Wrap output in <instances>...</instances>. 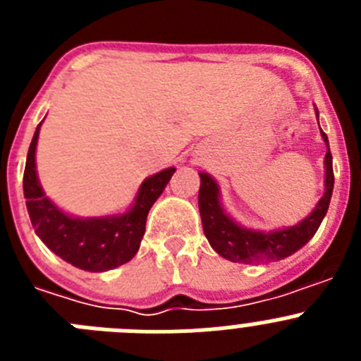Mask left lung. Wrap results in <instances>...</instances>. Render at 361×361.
Listing matches in <instances>:
<instances>
[{
	"label": "left lung",
	"instance_id": "obj_1",
	"mask_svg": "<svg viewBox=\"0 0 361 361\" xmlns=\"http://www.w3.org/2000/svg\"><path fill=\"white\" fill-rule=\"evenodd\" d=\"M327 153H325V193L314 212L304 219L300 224L291 228L279 229V231L262 233L253 229L240 228L233 222L219 202V186L208 173H200L199 190V209L202 219L204 235L209 240L213 250L220 257L228 258L238 264H266L275 262L298 251L302 245L307 244L317 229L320 228L325 213L329 209L331 195H333L334 173H333V155L329 149L327 135L322 132Z\"/></svg>",
	"mask_w": 361,
	"mask_h": 361
}]
</instances>
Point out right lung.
<instances>
[{
    "mask_svg": "<svg viewBox=\"0 0 361 361\" xmlns=\"http://www.w3.org/2000/svg\"><path fill=\"white\" fill-rule=\"evenodd\" d=\"M37 124L28 148L23 175V193L30 222L37 237L72 266L85 271H108L135 257L146 229V216L153 202L170 183L175 168L159 171L142 183L135 204L124 215L106 219H73L54 206L39 186L36 175Z\"/></svg>",
    "mask_w": 361,
    "mask_h": 361,
    "instance_id": "add662e5",
    "label": "right lung"
}]
</instances>
